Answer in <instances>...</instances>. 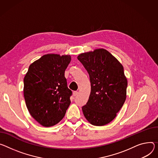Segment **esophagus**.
Listing matches in <instances>:
<instances>
[{
    "instance_id": "obj_1",
    "label": "esophagus",
    "mask_w": 158,
    "mask_h": 158,
    "mask_svg": "<svg viewBox=\"0 0 158 158\" xmlns=\"http://www.w3.org/2000/svg\"><path fill=\"white\" fill-rule=\"evenodd\" d=\"M78 94H79V93H78L77 91H74V92H73V96H77Z\"/></svg>"
}]
</instances>
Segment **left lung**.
<instances>
[{"instance_id": "1", "label": "left lung", "mask_w": 158, "mask_h": 158, "mask_svg": "<svg viewBox=\"0 0 158 158\" xmlns=\"http://www.w3.org/2000/svg\"><path fill=\"white\" fill-rule=\"evenodd\" d=\"M89 75L91 93L82 107L85 118L92 125L111 122L123 105L127 79L121 63L103 48L81 53L77 56Z\"/></svg>"}]
</instances>
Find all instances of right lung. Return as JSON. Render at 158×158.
Returning <instances> with one entry per match:
<instances>
[{"mask_svg":"<svg viewBox=\"0 0 158 158\" xmlns=\"http://www.w3.org/2000/svg\"><path fill=\"white\" fill-rule=\"evenodd\" d=\"M71 56L47 54L32 63L24 78V97L32 117L42 126L58 123L70 104L65 70Z\"/></svg>","mask_w":158,"mask_h":158,"instance_id":"1","label":"right lung"}]
</instances>
